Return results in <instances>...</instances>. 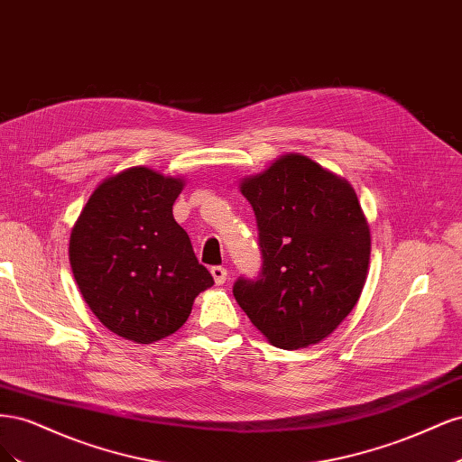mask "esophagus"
Here are the masks:
<instances>
[{
    "label": "esophagus",
    "mask_w": 462,
    "mask_h": 462,
    "mask_svg": "<svg viewBox=\"0 0 462 462\" xmlns=\"http://www.w3.org/2000/svg\"><path fill=\"white\" fill-rule=\"evenodd\" d=\"M209 273H212L214 282H216L217 285H223V283L227 282V270L223 268V265H214V268L209 270Z\"/></svg>",
    "instance_id": "obj_1"
}]
</instances>
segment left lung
Masks as SVG:
<instances>
[{"instance_id":"left-lung-1","label":"left lung","mask_w":462,"mask_h":462,"mask_svg":"<svg viewBox=\"0 0 462 462\" xmlns=\"http://www.w3.org/2000/svg\"><path fill=\"white\" fill-rule=\"evenodd\" d=\"M239 189L256 216L262 273L236 279V302L273 346L324 341L368 277L370 226L355 189L302 153L279 156Z\"/></svg>"}]
</instances>
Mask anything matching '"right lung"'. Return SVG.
<instances>
[{
	"mask_svg": "<svg viewBox=\"0 0 462 462\" xmlns=\"http://www.w3.org/2000/svg\"><path fill=\"white\" fill-rule=\"evenodd\" d=\"M185 187L144 165L104 179L75 221L69 262L102 324L141 345L185 324L194 299L214 285L173 217Z\"/></svg>",
	"mask_w": 462,
	"mask_h": 462,
	"instance_id": "obj_1",
	"label": "right lung"
}]
</instances>
